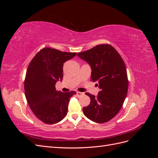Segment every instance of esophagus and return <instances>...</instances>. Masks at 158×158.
Instances as JSON below:
<instances>
[{
	"instance_id": "esophagus-1",
	"label": "esophagus",
	"mask_w": 158,
	"mask_h": 158,
	"mask_svg": "<svg viewBox=\"0 0 158 158\" xmlns=\"http://www.w3.org/2000/svg\"><path fill=\"white\" fill-rule=\"evenodd\" d=\"M76 94H77L78 96H80V95H84V93L80 92H76Z\"/></svg>"
}]
</instances>
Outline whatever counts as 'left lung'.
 I'll use <instances>...</instances> for the list:
<instances>
[{
	"mask_svg": "<svg viewBox=\"0 0 158 158\" xmlns=\"http://www.w3.org/2000/svg\"><path fill=\"white\" fill-rule=\"evenodd\" d=\"M77 55L92 69L91 80L98 82L100 92L97 96L85 93L90 103L83 113L91 121L106 123L120 111L128 91V76L125 63L117 50L109 44H102Z\"/></svg>",
	"mask_w": 158,
	"mask_h": 158,
	"instance_id": "left-lung-1",
	"label": "left lung"
}]
</instances>
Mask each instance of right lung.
<instances>
[{
	"label": "right lung",
	"instance_id": "1",
	"mask_svg": "<svg viewBox=\"0 0 158 158\" xmlns=\"http://www.w3.org/2000/svg\"><path fill=\"white\" fill-rule=\"evenodd\" d=\"M76 55L45 47L29 64L24 80L25 95L32 112L42 122L55 124L67 114L70 98L76 92H58L55 84L63 78V63Z\"/></svg>",
	"mask_w": 158,
	"mask_h": 158
}]
</instances>
